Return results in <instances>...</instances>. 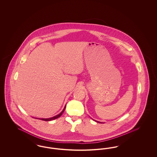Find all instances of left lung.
Listing matches in <instances>:
<instances>
[{
    "label": "left lung",
    "instance_id": "8db88e82",
    "mask_svg": "<svg viewBox=\"0 0 157 157\" xmlns=\"http://www.w3.org/2000/svg\"><path fill=\"white\" fill-rule=\"evenodd\" d=\"M98 122H98V121H97ZM100 123H102V122H100Z\"/></svg>",
    "mask_w": 157,
    "mask_h": 157
}]
</instances>
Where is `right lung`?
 I'll return each mask as SVG.
<instances>
[{
  "instance_id": "obj_1",
  "label": "right lung",
  "mask_w": 157,
  "mask_h": 157,
  "mask_svg": "<svg viewBox=\"0 0 157 157\" xmlns=\"http://www.w3.org/2000/svg\"><path fill=\"white\" fill-rule=\"evenodd\" d=\"M65 108H66V105H65V106L64 109H63V111H62V112H60V113H59L58 115H56V116H55V117H53L50 118H38V119H39V120H42V121H49L55 120V119H56V118H58L60 117L62 115L63 112H64V111H65Z\"/></svg>"
}]
</instances>
